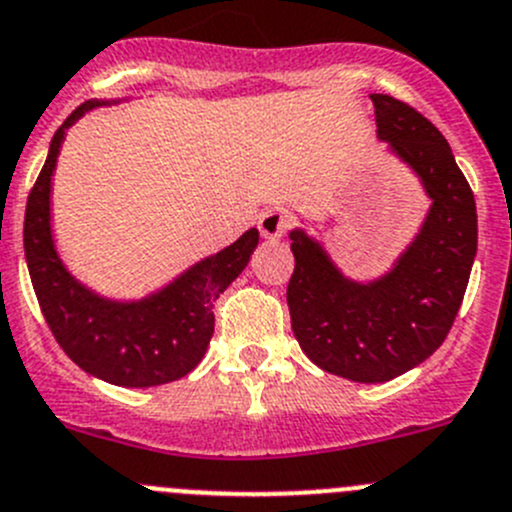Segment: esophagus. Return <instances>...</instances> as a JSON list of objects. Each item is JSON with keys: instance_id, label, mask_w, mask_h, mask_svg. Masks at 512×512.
<instances>
[{"instance_id": "esophagus-1", "label": "esophagus", "mask_w": 512, "mask_h": 512, "mask_svg": "<svg viewBox=\"0 0 512 512\" xmlns=\"http://www.w3.org/2000/svg\"><path fill=\"white\" fill-rule=\"evenodd\" d=\"M257 227H260V235L265 237V240H280V237H285V232L292 227V215L287 210L275 207V210H267L265 215L260 217Z\"/></svg>"}]
</instances>
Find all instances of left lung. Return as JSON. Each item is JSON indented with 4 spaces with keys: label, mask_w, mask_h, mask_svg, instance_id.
I'll use <instances>...</instances> for the list:
<instances>
[{
    "label": "left lung",
    "mask_w": 512,
    "mask_h": 512,
    "mask_svg": "<svg viewBox=\"0 0 512 512\" xmlns=\"http://www.w3.org/2000/svg\"><path fill=\"white\" fill-rule=\"evenodd\" d=\"M377 137L415 172L430 210L385 275L350 280L305 230L290 232L292 332L325 372L388 382L428 360L453 327L478 252V212L448 140L418 109L370 94Z\"/></svg>",
    "instance_id": "obj_1"
}]
</instances>
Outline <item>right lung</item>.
Instances as JSON below:
<instances>
[{"label": "right lung", "instance_id": "1", "mask_svg": "<svg viewBox=\"0 0 512 512\" xmlns=\"http://www.w3.org/2000/svg\"><path fill=\"white\" fill-rule=\"evenodd\" d=\"M79 104L54 132L47 162L24 212V257L54 340L89 375L119 388H155L180 380L205 357L215 332V300L247 267L260 232L252 227L217 255L195 262L142 300L97 295L64 267L52 237V175L67 130L99 107Z\"/></svg>", "mask_w": 512, "mask_h": 512}]
</instances>
